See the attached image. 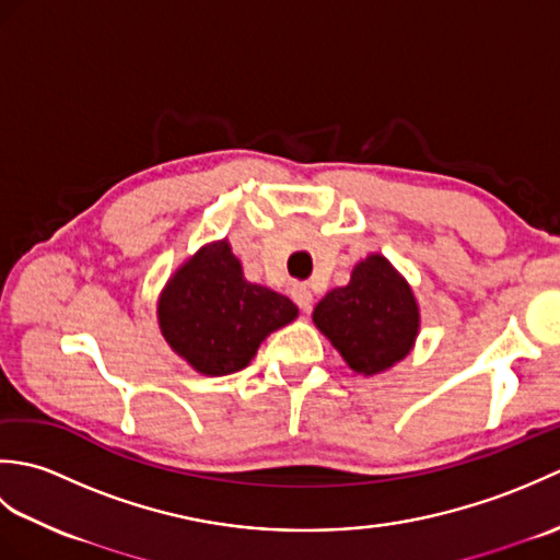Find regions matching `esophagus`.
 <instances>
[{"label":"esophagus","mask_w":560,"mask_h":560,"mask_svg":"<svg viewBox=\"0 0 560 560\" xmlns=\"http://www.w3.org/2000/svg\"><path fill=\"white\" fill-rule=\"evenodd\" d=\"M291 295H293L295 303H299L301 307H305V311L313 303V291H311V287H307V283H293Z\"/></svg>","instance_id":"obj_1"}]
</instances>
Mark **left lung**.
I'll use <instances>...</instances> for the list:
<instances>
[{"mask_svg":"<svg viewBox=\"0 0 560 560\" xmlns=\"http://www.w3.org/2000/svg\"><path fill=\"white\" fill-rule=\"evenodd\" d=\"M317 329L351 371L383 373L413 349L419 337V303L407 279L383 255H368L347 287L331 289L315 305Z\"/></svg>","mask_w":560,"mask_h":560,"instance_id":"1","label":"left lung"}]
</instances>
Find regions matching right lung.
<instances>
[{
    "instance_id": "obj_1",
    "label": "right lung",
    "mask_w": 560,
    "mask_h": 560,
    "mask_svg": "<svg viewBox=\"0 0 560 560\" xmlns=\"http://www.w3.org/2000/svg\"><path fill=\"white\" fill-rule=\"evenodd\" d=\"M295 317L287 295L243 277L229 241L197 249L159 299L161 335L201 375L243 371L259 343Z\"/></svg>"
}]
</instances>
